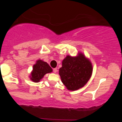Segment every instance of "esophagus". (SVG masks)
Here are the masks:
<instances>
[{
	"mask_svg": "<svg viewBox=\"0 0 122 122\" xmlns=\"http://www.w3.org/2000/svg\"><path fill=\"white\" fill-rule=\"evenodd\" d=\"M57 71V68H54L53 69V72H54V73H56Z\"/></svg>",
	"mask_w": 122,
	"mask_h": 122,
	"instance_id": "obj_1",
	"label": "esophagus"
}]
</instances>
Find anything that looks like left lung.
I'll list each match as a JSON object with an SVG mask.
<instances>
[{
  "label": "left lung",
  "mask_w": 122,
  "mask_h": 122,
  "mask_svg": "<svg viewBox=\"0 0 122 122\" xmlns=\"http://www.w3.org/2000/svg\"><path fill=\"white\" fill-rule=\"evenodd\" d=\"M92 73V65L82 54L77 57L67 56L59 69L62 82L68 90H76L86 84Z\"/></svg>",
  "instance_id": "left-lung-1"
}]
</instances>
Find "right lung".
<instances>
[{"mask_svg": "<svg viewBox=\"0 0 122 122\" xmlns=\"http://www.w3.org/2000/svg\"><path fill=\"white\" fill-rule=\"evenodd\" d=\"M52 71V70L46 62L39 60L33 66L30 79L32 81L38 82L41 79L46 73Z\"/></svg>", "mask_w": 122, "mask_h": 122, "instance_id": "1", "label": "right lung"}]
</instances>
